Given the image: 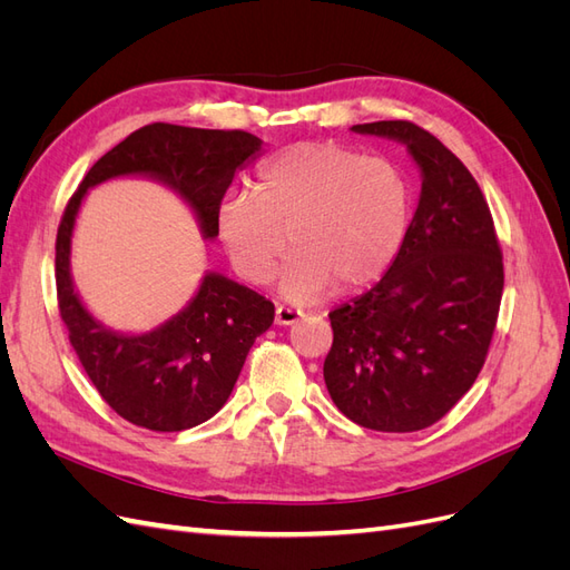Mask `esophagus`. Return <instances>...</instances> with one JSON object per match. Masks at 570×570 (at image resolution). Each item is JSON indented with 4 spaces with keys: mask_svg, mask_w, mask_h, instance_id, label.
Instances as JSON below:
<instances>
[{
    "mask_svg": "<svg viewBox=\"0 0 570 570\" xmlns=\"http://www.w3.org/2000/svg\"><path fill=\"white\" fill-rule=\"evenodd\" d=\"M302 318V312H295V308L278 306L275 308V325H292Z\"/></svg>",
    "mask_w": 570,
    "mask_h": 570,
    "instance_id": "34e87169",
    "label": "esophagus"
}]
</instances>
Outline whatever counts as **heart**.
Returning a JSON list of instances; mask_svg holds the SVG:
<instances>
[{
  "label": "heart",
  "instance_id": "heart-1",
  "mask_svg": "<svg viewBox=\"0 0 570 570\" xmlns=\"http://www.w3.org/2000/svg\"><path fill=\"white\" fill-rule=\"evenodd\" d=\"M216 228L230 264L254 285L271 281L289 247L281 295L308 304L333 285L358 289L390 268L409 228V187L383 157L299 142L258 168L254 193L233 189L220 199Z\"/></svg>",
  "mask_w": 570,
  "mask_h": 570
}]
</instances>
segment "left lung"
<instances>
[{
    "instance_id": "8db88e82",
    "label": "left lung",
    "mask_w": 570,
    "mask_h": 570,
    "mask_svg": "<svg viewBox=\"0 0 570 570\" xmlns=\"http://www.w3.org/2000/svg\"><path fill=\"white\" fill-rule=\"evenodd\" d=\"M352 130L404 145L421 197L387 273L331 312L323 377L350 421L413 433L440 421L485 364L504 289L502 252L475 178L435 135L409 120Z\"/></svg>"
}]
</instances>
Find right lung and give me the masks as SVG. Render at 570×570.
<instances>
[{
    "label": "right lung",
    "instance_id": "1",
    "mask_svg": "<svg viewBox=\"0 0 570 570\" xmlns=\"http://www.w3.org/2000/svg\"><path fill=\"white\" fill-rule=\"evenodd\" d=\"M245 130L151 124L107 151L68 202L57 235V292L68 340L105 402L126 421L178 433L209 421L237 383L245 358L275 316L273 304L223 273L206 271L180 312L145 333L105 325L82 304L71 273L76 218L92 187L147 178L176 193L204 239H216V212L237 170L262 157Z\"/></svg>",
    "mask_w": 570,
    "mask_h": 570
}]
</instances>
